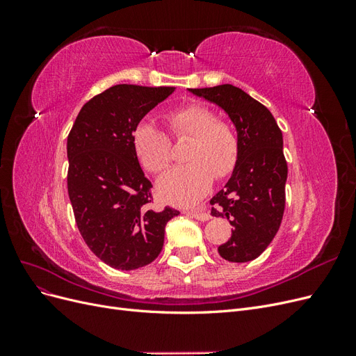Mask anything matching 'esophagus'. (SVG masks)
<instances>
[{
    "instance_id": "esophagus-1",
    "label": "esophagus",
    "mask_w": 356,
    "mask_h": 356,
    "mask_svg": "<svg viewBox=\"0 0 356 356\" xmlns=\"http://www.w3.org/2000/svg\"><path fill=\"white\" fill-rule=\"evenodd\" d=\"M190 215H191V217H195L196 220H199V221H208L211 218V215L207 211H199V209L190 211Z\"/></svg>"
}]
</instances>
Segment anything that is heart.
I'll return each instance as SVG.
<instances>
[{
  "instance_id": "obj_1",
  "label": "heart",
  "mask_w": 356,
  "mask_h": 356,
  "mask_svg": "<svg viewBox=\"0 0 356 356\" xmlns=\"http://www.w3.org/2000/svg\"><path fill=\"white\" fill-rule=\"evenodd\" d=\"M170 135L190 138L184 166L168 170L157 182L160 196L168 202L190 204L197 202L212 179L229 177L239 157V139L234 127L217 118L207 105L190 104L166 115ZM132 145L141 165L153 174L170 163L169 136L152 122L138 123L132 132Z\"/></svg>"
}]
</instances>
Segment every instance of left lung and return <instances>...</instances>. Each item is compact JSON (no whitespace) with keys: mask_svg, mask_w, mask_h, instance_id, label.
I'll return each mask as SVG.
<instances>
[{"mask_svg":"<svg viewBox=\"0 0 356 356\" xmlns=\"http://www.w3.org/2000/svg\"><path fill=\"white\" fill-rule=\"evenodd\" d=\"M190 92L221 106L238 131V163L225 187L211 199L213 217L233 225L232 238L218 246V254L232 263L255 260L273 241L284 217L288 166L282 132L272 113L236 86Z\"/></svg>","mask_w":356,"mask_h":356,"instance_id":"8db88e82","label":"left lung"}]
</instances>
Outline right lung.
Listing matches in <instances>:
<instances>
[{
  "label": "right lung",
  "mask_w": 356,
  "mask_h": 356,
  "mask_svg": "<svg viewBox=\"0 0 356 356\" xmlns=\"http://www.w3.org/2000/svg\"><path fill=\"white\" fill-rule=\"evenodd\" d=\"M175 88L117 84L83 105L67 141L68 195L90 251L118 270L154 261L165 225L179 213L152 209L153 184L139 166L132 132Z\"/></svg>",
  "instance_id": "1"
}]
</instances>
